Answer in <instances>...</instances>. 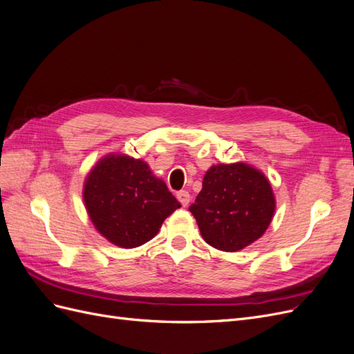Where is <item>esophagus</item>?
<instances>
[{
    "instance_id": "esophagus-1",
    "label": "esophagus",
    "mask_w": 354,
    "mask_h": 354,
    "mask_svg": "<svg viewBox=\"0 0 354 354\" xmlns=\"http://www.w3.org/2000/svg\"><path fill=\"white\" fill-rule=\"evenodd\" d=\"M177 199H178V202L181 203V205H183V207H187V205H189V202H190V195H189V192H186V190H181V192H178V194H177Z\"/></svg>"
}]
</instances>
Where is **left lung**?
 Here are the masks:
<instances>
[{
	"mask_svg": "<svg viewBox=\"0 0 354 354\" xmlns=\"http://www.w3.org/2000/svg\"><path fill=\"white\" fill-rule=\"evenodd\" d=\"M203 241L236 252L260 239L274 216L269 178L246 162L217 164L203 176L202 190L190 205Z\"/></svg>",
	"mask_w": 354,
	"mask_h": 354,
	"instance_id": "8db88e82",
	"label": "left lung"
}]
</instances>
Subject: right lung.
<instances>
[{"label": "right lung", "mask_w": 354, "mask_h": 354, "mask_svg": "<svg viewBox=\"0 0 354 354\" xmlns=\"http://www.w3.org/2000/svg\"><path fill=\"white\" fill-rule=\"evenodd\" d=\"M82 199L94 229L127 250L153 239L181 207L147 162L124 153L97 160L85 177Z\"/></svg>", "instance_id": "add662e5"}]
</instances>
